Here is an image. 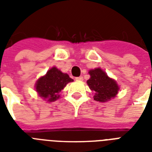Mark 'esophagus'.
Wrapping results in <instances>:
<instances>
[{
    "mask_svg": "<svg viewBox=\"0 0 152 152\" xmlns=\"http://www.w3.org/2000/svg\"><path fill=\"white\" fill-rule=\"evenodd\" d=\"M83 76H79V77H76V80L77 81H82L83 80Z\"/></svg>",
    "mask_w": 152,
    "mask_h": 152,
    "instance_id": "1",
    "label": "esophagus"
}]
</instances>
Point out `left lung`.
Returning <instances> with one entry per match:
<instances>
[{"instance_id": "8db88e82", "label": "left lung", "mask_w": 152, "mask_h": 152, "mask_svg": "<svg viewBox=\"0 0 152 152\" xmlns=\"http://www.w3.org/2000/svg\"><path fill=\"white\" fill-rule=\"evenodd\" d=\"M88 73L91 77L87 83L91 90L95 91L94 100L105 102L116 97L120 88L115 80L108 76L106 72L100 68L91 69Z\"/></svg>"}]
</instances>
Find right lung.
<instances>
[{"mask_svg": "<svg viewBox=\"0 0 152 152\" xmlns=\"http://www.w3.org/2000/svg\"><path fill=\"white\" fill-rule=\"evenodd\" d=\"M72 81L73 80L68 74L62 72L56 67H52L44 76L38 79L34 88L39 96L45 101L52 102L61 97L59 93Z\"/></svg>", "mask_w": 152, "mask_h": 152, "instance_id": "add662e5", "label": "right lung"}]
</instances>
